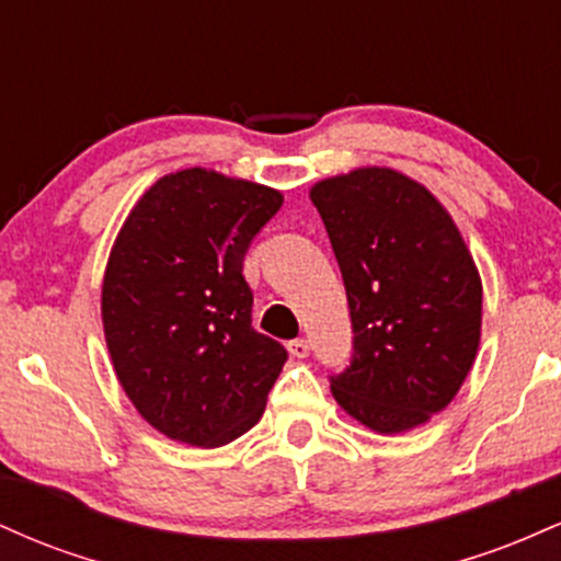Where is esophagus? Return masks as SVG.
Listing matches in <instances>:
<instances>
[{"mask_svg":"<svg viewBox=\"0 0 561 561\" xmlns=\"http://www.w3.org/2000/svg\"><path fill=\"white\" fill-rule=\"evenodd\" d=\"M287 351L293 353L295 358H306L308 353H311V343H308L306 337H295V340H289V343H287Z\"/></svg>","mask_w":561,"mask_h":561,"instance_id":"obj_1","label":"esophagus"}]
</instances>
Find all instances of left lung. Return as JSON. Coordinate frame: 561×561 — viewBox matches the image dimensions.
<instances>
[{
	"label": "left lung",
	"mask_w": 561,
	"mask_h": 561,
	"mask_svg": "<svg viewBox=\"0 0 561 561\" xmlns=\"http://www.w3.org/2000/svg\"><path fill=\"white\" fill-rule=\"evenodd\" d=\"M347 295L351 364L332 396L377 433L454 401L480 345L482 287L459 229L422 184L358 169L311 190Z\"/></svg>",
	"instance_id": "obj_1"
}]
</instances>
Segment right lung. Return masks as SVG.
<instances>
[{
    "mask_svg": "<svg viewBox=\"0 0 561 561\" xmlns=\"http://www.w3.org/2000/svg\"><path fill=\"white\" fill-rule=\"evenodd\" d=\"M282 208L272 186L186 169L126 218L102 285L115 375L152 427L216 448L261 420L287 362L253 327L242 261Z\"/></svg>",
    "mask_w": 561,
    "mask_h": 561,
    "instance_id": "obj_1",
    "label": "right lung"
}]
</instances>
